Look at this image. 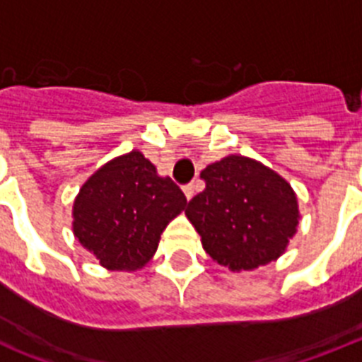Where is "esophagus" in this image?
<instances>
[{
    "instance_id": "34e87169",
    "label": "esophagus",
    "mask_w": 362,
    "mask_h": 362,
    "mask_svg": "<svg viewBox=\"0 0 362 362\" xmlns=\"http://www.w3.org/2000/svg\"><path fill=\"white\" fill-rule=\"evenodd\" d=\"M184 194L187 200H191V198L194 197V184H187L184 185Z\"/></svg>"
}]
</instances>
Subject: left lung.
<instances>
[{
    "label": "left lung",
    "mask_w": 362,
    "mask_h": 362,
    "mask_svg": "<svg viewBox=\"0 0 362 362\" xmlns=\"http://www.w3.org/2000/svg\"><path fill=\"white\" fill-rule=\"evenodd\" d=\"M205 189L189 202L185 216L202 247L233 272L254 270L281 256L298 233V197L274 169L229 155L200 173Z\"/></svg>",
    "instance_id": "1"
}]
</instances>
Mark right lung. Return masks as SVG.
Masks as SVG:
<instances>
[{"label": "right lung", "mask_w": 362, "mask_h": 362, "mask_svg": "<svg viewBox=\"0 0 362 362\" xmlns=\"http://www.w3.org/2000/svg\"><path fill=\"white\" fill-rule=\"evenodd\" d=\"M185 205L180 187L133 149L84 182L74 200L71 230L104 269L135 272L157 252L160 234Z\"/></svg>", "instance_id": "1"}]
</instances>
